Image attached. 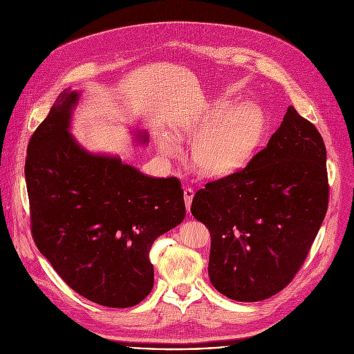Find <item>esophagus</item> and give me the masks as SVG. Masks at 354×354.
<instances>
[{
    "instance_id": "34e87169",
    "label": "esophagus",
    "mask_w": 354,
    "mask_h": 354,
    "mask_svg": "<svg viewBox=\"0 0 354 354\" xmlns=\"http://www.w3.org/2000/svg\"><path fill=\"white\" fill-rule=\"evenodd\" d=\"M194 195H195V191L188 187L183 189V196H185V203H187V209L189 211L191 209V205H192V199H194Z\"/></svg>"
}]
</instances>
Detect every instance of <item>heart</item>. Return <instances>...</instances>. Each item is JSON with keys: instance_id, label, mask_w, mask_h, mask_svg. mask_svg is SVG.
Segmentation results:
<instances>
[{"instance_id": "heart-1", "label": "heart", "mask_w": 354, "mask_h": 354, "mask_svg": "<svg viewBox=\"0 0 354 354\" xmlns=\"http://www.w3.org/2000/svg\"><path fill=\"white\" fill-rule=\"evenodd\" d=\"M266 127L264 113L255 104L228 110L216 106L203 118L176 127L179 136L198 138L192 147V158L198 169L211 176L234 174L251 160L263 139ZM165 153L175 152L169 138L160 140Z\"/></svg>"}]
</instances>
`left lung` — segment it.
Instances as JSON below:
<instances>
[{"label": "left lung", "instance_id": "1", "mask_svg": "<svg viewBox=\"0 0 354 354\" xmlns=\"http://www.w3.org/2000/svg\"><path fill=\"white\" fill-rule=\"evenodd\" d=\"M326 146L292 106L244 169L199 189L191 212L211 231L212 286L235 301H261L304 264L328 207Z\"/></svg>", "mask_w": 354, "mask_h": 354}]
</instances>
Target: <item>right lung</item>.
I'll list each match as a JSON object with an SVG mask.
<instances>
[{
  "mask_svg": "<svg viewBox=\"0 0 354 354\" xmlns=\"http://www.w3.org/2000/svg\"><path fill=\"white\" fill-rule=\"evenodd\" d=\"M79 93L66 88L32 133L26 180L39 251L64 283L106 307L139 304L153 288L149 251L185 218L180 180L152 178L88 153L68 133Z\"/></svg>",
  "mask_w": 354,
  "mask_h": 354,
  "instance_id": "add662e5",
  "label": "right lung"
}]
</instances>
